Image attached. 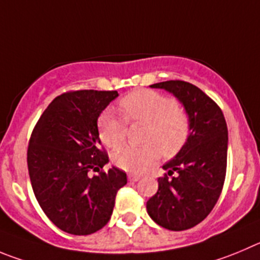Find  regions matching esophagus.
Masks as SVG:
<instances>
[{
	"label": "esophagus",
	"mask_w": 260,
	"mask_h": 260,
	"mask_svg": "<svg viewBox=\"0 0 260 260\" xmlns=\"http://www.w3.org/2000/svg\"><path fill=\"white\" fill-rule=\"evenodd\" d=\"M128 179H129L131 182H137L141 179V177L137 176V174H129V176H128Z\"/></svg>",
	"instance_id": "obj_1"
}]
</instances>
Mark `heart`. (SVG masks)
<instances>
[{
	"mask_svg": "<svg viewBox=\"0 0 260 260\" xmlns=\"http://www.w3.org/2000/svg\"><path fill=\"white\" fill-rule=\"evenodd\" d=\"M120 109L131 123H144L142 146L119 147L113 152L116 167L131 173L146 171L160 152L166 157L176 155L183 147L190 132V119L173 99L150 89L132 92L120 101ZM127 127L122 119L108 110L99 120V136L103 144L115 149L124 141Z\"/></svg>",
	"mask_w": 260,
	"mask_h": 260,
	"instance_id": "1",
	"label": "heart"
}]
</instances>
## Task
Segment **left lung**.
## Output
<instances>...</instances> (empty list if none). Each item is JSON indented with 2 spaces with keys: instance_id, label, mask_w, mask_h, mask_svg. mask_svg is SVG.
Listing matches in <instances>:
<instances>
[{
  "instance_id": "left-lung-1",
  "label": "left lung",
  "mask_w": 260,
  "mask_h": 260,
  "mask_svg": "<svg viewBox=\"0 0 260 260\" xmlns=\"http://www.w3.org/2000/svg\"><path fill=\"white\" fill-rule=\"evenodd\" d=\"M183 105L190 132L176 156L163 166L157 192L146 203L151 219L171 231L192 229L208 217L222 192L227 168L229 131L219 106L200 88L183 81L151 84ZM173 173L174 177H169Z\"/></svg>"
}]
</instances>
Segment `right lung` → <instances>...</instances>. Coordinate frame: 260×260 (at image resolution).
Instances as JSON below:
<instances>
[{
    "instance_id": "right-lung-1",
    "label": "right lung",
    "mask_w": 260,
    "mask_h": 260,
    "mask_svg": "<svg viewBox=\"0 0 260 260\" xmlns=\"http://www.w3.org/2000/svg\"><path fill=\"white\" fill-rule=\"evenodd\" d=\"M116 91L67 92L47 106L31 132L28 171L40 207L61 231L91 235L109 222L127 174L101 149L97 119ZM91 171H99L92 176Z\"/></svg>"
}]
</instances>
